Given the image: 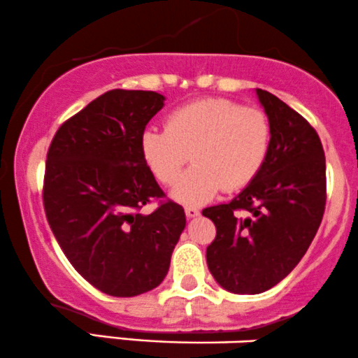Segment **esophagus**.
Masks as SVG:
<instances>
[{
  "mask_svg": "<svg viewBox=\"0 0 358 358\" xmlns=\"http://www.w3.org/2000/svg\"><path fill=\"white\" fill-rule=\"evenodd\" d=\"M184 211H186V216L189 217V220H192V217H197L199 216V209L197 208H192V206H187L186 209H184Z\"/></svg>",
  "mask_w": 358,
  "mask_h": 358,
  "instance_id": "esophagus-1",
  "label": "esophagus"
}]
</instances>
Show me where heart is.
Masks as SVG:
<instances>
[{
  "instance_id": "obj_1",
  "label": "heart",
  "mask_w": 358,
  "mask_h": 358,
  "mask_svg": "<svg viewBox=\"0 0 358 358\" xmlns=\"http://www.w3.org/2000/svg\"><path fill=\"white\" fill-rule=\"evenodd\" d=\"M270 145V124L262 110L228 99H203L167 115L166 130L149 127L141 136L145 166L162 184H172L191 154L171 196L197 206L226 191L245 187L262 169Z\"/></svg>"
}]
</instances>
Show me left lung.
I'll use <instances>...</instances> for the list:
<instances>
[{
  "mask_svg": "<svg viewBox=\"0 0 358 358\" xmlns=\"http://www.w3.org/2000/svg\"><path fill=\"white\" fill-rule=\"evenodd\" d=\"M255 92L270 124L262 169L231 203L203 211L217 231L206 250L208 268L236 295L266 292L293 271L312 245L327 201L318 134L278 96ZM236 210L248 216L239 218Z\"/></svg>",
  "mask_w": 358,
  "mask_h": 358,
  "instance_id": "obj_1",
  "label": "left lung"
}]
</instances>
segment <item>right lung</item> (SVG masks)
Here are the masks:
<instances>
[{"instance_id": "right-lung-1", "label": "right lung", "mask_w": 358, "mask_h": 358, "mask_svg": "<svg viewBox=\"0 0 358 358\" xmlns=\"http://www.w3.org/2000/svg\"><path fill=\"white\" fill-rule=\"evenodd\" d=\"M166 96L110 90L55 134L46 155V220L69 262L110 296H137L162 283L186 228L182 206L167 201L141 154V136Z\"/></svg>"}]
</instances>
